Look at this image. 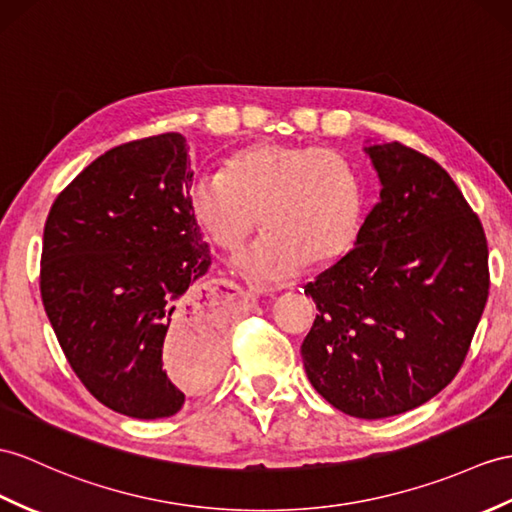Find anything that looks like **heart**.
Returning a JSON list of instances; mask_svg holds the SVG:
<instances>
[{"instance_id":"1","label":"heart","mask_w":512,"mask_h":512,"mask_svg":"<svg viewBox=\"0 0 512 512\" xmlns=\"http://www.w3.org/2000/svg\"><path fill=\"white\" fill-rule=\"evenodd\" d=\"M189 208L208 241L234 252L258 228L260 239L232 258L245 280L273 286L306 263L343 256L363 223L358 173L328 147L258 143L226 160L223 171H199Z\"/></svg>"}]
</instances>
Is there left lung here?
Masks as SVG:
<instances>
[{"label":"left lung","instance_id":"1","mask_svg":"<svg viewBox=\"0 0 512 512\" xmlns=\"http://www.w3.org/2000/svg\"><path fill=\"white\" fill-rule=\"evenodd\" d=\"M380 199L354 249L304 293L319 315L302 343L310 384L341 413L384 419L454 380L489 297L480 219L439 162L365 141Z\"/></svg>","mask_w":512,"mask_h":512}]
</instances>
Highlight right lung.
<instances>
[{"label": "right lung", "mask_w": 512, "mask_h": 512, "mask_svg": "<svg viewBox=\"0 0 512 512\" xmlns=\"http://www.w3.org/2000/svg\"><path fill=\"white\" fill-rule=\"evenodd\" d=\"M189 145L178 132L123 143L62 191L43 232L41 297L71 369L115 413L176 415L228 356L199 293L213 258L189 208Z\"/></svg>", "instance_id": "add662e5"}]
</instances>
